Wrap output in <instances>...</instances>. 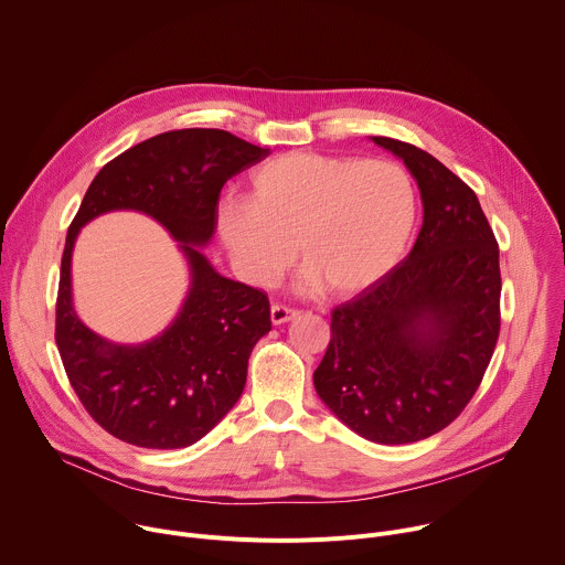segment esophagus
Here are the masks:
<instances>
[{
	"mask_svg": "<svg viewBox=\"0 0 565 565\" xmlns=\"http://www.w3.org/2000/svg\"><path fill=\"white\" fill-rule=\"evenodd\" d=\"M297 315H299V310H295L290 306H284V303H273V308H270V319H273V324H277V327L286 324V321H290Z\"/></svg>",
	"mask_w": 565,
	"mask_h": 565,
	"instance_id": "obj_1",
	"label": "esophagus"
}]
</instances>
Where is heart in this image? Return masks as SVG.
<instances>
[{"label":"heart","mask_w":565,"mask_h":565,"mask_svg":"<svg viewBox=\"0 0 565 565\" xmlns=\"http://www.w3.org/2000/svg\"><path fill=\"white\" fill-rule=\"evenodd\" d=\"M416 225V188L391 160L286 151L250 172L248 203L218 210L238 273L270 286L295 262L301 286L355 295L384 277Z\"/></svg>","instance_id":"obj_1"}]
</instances>
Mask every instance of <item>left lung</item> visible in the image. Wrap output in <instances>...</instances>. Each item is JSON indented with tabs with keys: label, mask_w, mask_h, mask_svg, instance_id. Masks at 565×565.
<instances>
[{
	"label": "left lung",
	"mask_w": 565,
	"mask_h": 565,
	"mask_svg": "<svg viewBox=\"0 0 565 565\" xmlns=\"http://www.w3.org/2000/svg\"><path fill=\"white\" fill-rule=\"evenodd\" d=\"M373 142L416 177L423 227L405 262L333 308L312 380L355 434L405 445L451 425L490 366L501 333L499 244L473 190L438 158L386 136Z\"/></svg>",
	"instance_id": "obj_1"
}]
</instances>
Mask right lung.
Returning <instances> with one entry per match:
<instances>
[{
    "instance_id": "add662e5",
    "label": "right lung",
    "mask_w": 565,
    "mask_h": 565,
    "mask_svg": "<svg viewBox=\"0 0 565 565\" xmlns=\"http://www.w3.org/2000/svg\"><path fill=\"white\" fill-rule=\"evenodd\" d=\"M268 153L223 129L166 131L109 160L79 203L62 253L55 344L83 407L118 440L145 449L190 447L244 393L248 358L270 331L268 295L221 277L194 246H205L216 227L225 181ZM109 209H138L163 222L184 241L193 266V288L175 324L140 348L105 343L70 306L72 241Z\"/></svg>"
}]
</instances>
